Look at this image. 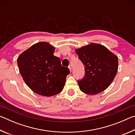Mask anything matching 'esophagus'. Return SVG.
<instances>
[{
  "label": "esophagus",
  "instance_id": "34e87169",
  "mask_svg": "<svg viewBox=\"0 0 135 135\" xmlns=\"http://www.w3.org/2000/svg\"><path fill=\"white\" fill-rule=\"evenodd\" d=\"M68 68H69V70H70V72H71V71H72V67H71V65H69V67H68Z\"/></svg>",
  "mask_w": 135,
  "mask_h": 135
}]
</instances>
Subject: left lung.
<instances>
[{
    "mask_svg": "<svg viewBox=\"0 0 135 135\" xmlns=\"http://www.w3.org/2000/svg\"><path fill=\"white\" fill-rule=\"evenodd\" d=\"M75 51L85 67L84 77L78 80L80 90L96 95L105 90L117 74L118 57L104 46L93 43Z\"/></svg>",
    "mask_w": 135,
    "mask_h": 135,
    "instance_id": "8db88e82",
    "label": "left lung"
}]
</instances>
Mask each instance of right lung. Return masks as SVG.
<instances>
[{
  "label": "right lung",
  "instance_id": "obj_1",
  "mask_svg": "<svg viewBox=\"0 0 135 135\" xmlns=\"http://www.w3.org/2000/svg\"><path fill=\"white\" fill-rule=\"evenodd\" d=\"M55 47L47 42H38L20 55L19 71L25 83L37 94L51 97L60 93L64 87L68 68L61 65L54 55Z\"/></svg>",
  "mask_w": 135,
  "mask_h": 135
}]
</instances>
